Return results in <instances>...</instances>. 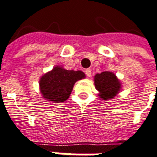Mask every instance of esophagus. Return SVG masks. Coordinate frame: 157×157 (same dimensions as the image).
Returning <instances> with one entry per match:
<instances>
[{"label": "esophagus", "mask_w": 157, "mask_h": 157, "mask_svg": "<svg viewBox=\"0 0 157 157\" xmlns=\"http://www.w3.org/2000/svg\"><path fill=\"white\" fill-rule=\"evenodd\" d=\"M91 69H87V70H85V74L87 75V77H90L91 76Z\"/></svg>", "instance_id": "obj_1"}]
</instances>
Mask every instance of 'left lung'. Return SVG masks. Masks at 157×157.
I'll return each instance as SVG.
<instances>
[{"instance_id":"left-lung-1","label":"left lung","mask_w":157,"mask_h":157,"mask_svg":"<svg viewBox=\"0 0 157 157\" xmlns=\"http://www.w3.org/2000/svg\"><path fill=\"white\" fill-rule=\"evenodd\" d=\"M94 85L100 92V97L103 100H110L116 96L120 90V82L112 72L105 71L95 75Z\"/></svg>"}]
</instances>
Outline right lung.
<instances>
[{
	"mask_svg": "<svg viewBox=\"0 0 157 157\" xmlns=\"http://www.w3.org/2000/svg\"><path fill=\"white\" fill-rule=\"evenodd\" d=\"M84 77L85 74L80 70H66L58 66L55 67L40 79L41 94L48 101L63 102L70 97L75 82Z\"/></svg>",
	"mask_w": 157,
	"mask_h": 157,
	"instance_id": "obj_1",
	"label": "right lung"
}]
</instances>
